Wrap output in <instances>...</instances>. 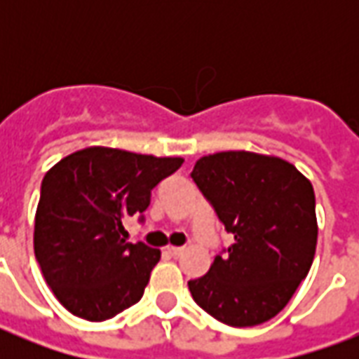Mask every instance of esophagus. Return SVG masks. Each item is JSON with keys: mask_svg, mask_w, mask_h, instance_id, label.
Here are the masks:
<instances>
[{"mask_svg": "<svg viewBox=\"0 0 359 359\" xmlns=\"http://www.w3.org/2000/svg\"><path fill=\"white\" fill-rule=\"evenodd\" d=\"M182 252H184V248H182V246H169V248H167V254L172 257H179Z\"/></svg>", "mask_w": 359, "mask_h": 359, "instance_id": "34e87169", "label": "esophagus"}]
</instances>
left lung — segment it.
<instances>
[{
	"label": "left lung",
	"mask_w": 359,
	"mask_h": 359,
	"mask_svg": "<svg viewBox=\"0 0 359 359\" xmlns=\"http://www.w3.org/2000/svg\"><path fill=\"white\" fill-rule=\"evenodd\" d=\"M196 187L234 242L208 275L188 280L192 298L231 327L275 317L313 264L317 244L313 187L280 157L219 151L198 159Z\"/></svg>",
	"instance_id": "obj_1"
}]
</instances>
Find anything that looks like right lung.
Masks as SVG:
<instances>
[{
	"instance_id": "right-lung-1",
	"label": "right lung",
	"mask_w": 359,
	"mask_h": 359,
	"mask_svg": "<svg viewBox=\"0 0 359 359\" xmlns=\"http://www.w3.org/2000/svg\"><path fill=\"white\" fill-rule=\"evenodd\" d=\"M182 161L94 146L46 172L34 254L48 286L73 316L105 321L140 300L161 252L126 242L123 221H144L151 190Z\"/></svg>"
}]
</instances>
